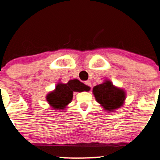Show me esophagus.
Wrapping results in <instances>:
<instances>
[{"label":"esophagus","mask_w":160,"mask_h":160,"mask_svg":"<svg viewBox=\"0 0 160 160\" xmlns=\"http://www.w3.org/2000/svg\"><path fill=\"white\" fill-rule=\"evenodd\" d=\"M85 84L87 85V86L89 87V88H91L92 87V84H91V82H90V81H86Z\"/></svg>","instance_id":"1"}]
</instances>
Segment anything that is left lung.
Returning a JSON list of instances; mask_svg holds the SVG:
<instances>
[{
  "mask_svg": "<svg viewBox=\"0 0 160 160\" xmlns=\"http://www.w3.org/2000/svg\"><path fill=\"white\" fill-rule=\"evenodd\" d=\"M92 92L96 101L110 112L122 106L126 99V92L114 86L109 80L94 87Z\"/></svg>",
  "mask_w": 160,
  "mask_h": 160,
  "instance_id": "left-lung-1",
  "label": "left lung"
}]
</instances>
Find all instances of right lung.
<instances>
[{
	"instance_id": "1",
	"label": "right lung",
	"mask_w": 160,
	"mask_h": 160,
	"mask_svg": "<svg viewBox=\"0 0 160 160\" xmlns=\"http://www.w3.org/2000/svg\"><path fill=\"white\" fill-rule=\"evenodd\" d=\"M89 90V87L81 82L79 80H70L66 84H58L55 89L48 94L46 99L54 109H63L72 102L73 92H88Z\"/></svg>"
}]
</instances>
